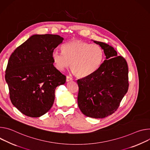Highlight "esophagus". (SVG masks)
<instances>
[{
    "label": "esophagus",
    "instance_id": "1",
    "mask_svg": "<svg viewBox=\"0 0 150 150\" xmlns=\"http://www.w3.org/2000/svg\"><path fill=\"white\" fill-rule=\"evenodd\" d=\"M73 80V79L71 77H70V76H67V77H66V81H72Z\"/></svg>",
    "mask_w": 150,
    "mask_h": 150
}]
</instances>
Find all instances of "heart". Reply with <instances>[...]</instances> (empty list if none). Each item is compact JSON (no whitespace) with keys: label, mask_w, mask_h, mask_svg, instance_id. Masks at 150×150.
<instances>
[{"label":"heart","mask_w":150,"mask_h":150,"mask_svg":"<svg viewBox=\"0 0 150 150\" xmlns=\"http://www.w3.org/2000/svg\"><path fill=\"white\" fill-rule=\"evenodd\" d=\"M62 52L57 50L52 53V58L57 69L63 71L71 66L76 76L86 77L94 73L101 65L105 54L103 48L80 40H72L62 47Z\"/></svg>","instance_id":"b5f03b06"}]
</instances>
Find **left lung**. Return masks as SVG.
Listing matches in <instances>:
<instances>
[{
  "label": "left lung",
  "mask_w": 150,
  "mask_h": 150,
  "mask_svg": "<svg viewBox=\"0 0 150 150\" xmlns=\"http://www.w3.org/2000/svg\"><path fill=\"white\" fill-rule=\"evenodd\" d=\"M93 42L103 48L106 59L94 73L77 80V103L85 115L102 119L118 109L128 91V66L114 47L103 42Z\"/></svg>",
  "instance_id": "obj_1"
}]
</instances>
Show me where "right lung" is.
Returning <instances> with one entry per match:
<instances>
[{
    "label": "right lung",
    "mask_w": 150,
    "mask_h": 150,
    "mask_svg": "<svg viewBox=\"0 0 150 150\" xmlns=\"http://www.w3.org/2000/svg\"><path fill=\"white\" fill-rule=\"evenodd\" d=\"M64 39L35 35L16 48L8 60L5 80L11 103L21 113L39 117L51 108L57 86L66 76L54 66L52 53Z\"/></svg>",
    "instance_id": "1"
}]
</instances>
